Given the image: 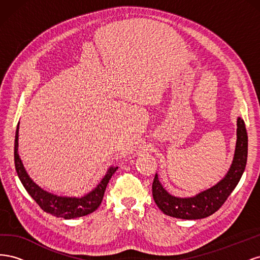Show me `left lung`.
I'll return each instance as SVG.
<instances>
[{"label": "left lung", "mask_w": 260, "mask_h": 260, "mask_svg": "<svg viewBox=\"0 0 260 260\" xmlns=\"http://www.w3.org/2000/svg\"><path fill=\"white\" fill-rule=\"evenodd\" d=\"M237 125V144L232 164L226 175L214 186L192 198H178L171 195L160 183L158 175H155L152 186L153 198L165 215L187 220L203 219L212 215L223 205L238 185L247 161L248 138L245 123L241 117H238Z\"/></svg>", "instance_id": "8db88e82"}]
</instances>
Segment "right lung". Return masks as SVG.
I'll list each match as a JSON object with an SVG mask.
<instances>
[{
    "label": "right lung",
    "instance_id": "add662e5",
    "mask_svg": "<svg viewBox=\"0 0 260 260\" xmlns=\"http://www.w3.org/2000/svg\"><path fill=\"white\" fill-rule=\"evenodd\" d=\"M18 132L19 122L17 124L16 135H15V145H14V160L15 168L23 187L26 188L28 194L32 198L39 206L45 212L51 214L55 217H60L64 219H74L82 216L92 214L101 205L102 200L106 190V186L111 180L112 176L118 167L111 166L108 168L106 175L101 180L95 188L91 192L85 194L81 198H69V196H59L50 193L39 186L34 180L29 177L27 171L23 167V164L18 154Z\"/></svg>",
    "mask_w": 260,
    "mask_h": 260
}]
</instances>
